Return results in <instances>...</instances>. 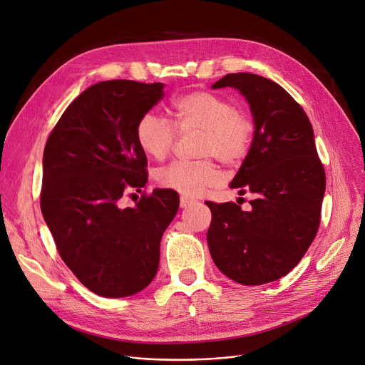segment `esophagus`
Segmentation results:
<instances>
[{"instance_id":"1","label":"esophagus","mask_w":365,"mask_h":365,"mask_svg":"<svg viewBox=\"0 0 365 365\" xmlns=\"http://www.w3.org/2000/svg\"><path fill=\"white\" fill-rule=\"evenodd\" d=\"M195 201L190 200V198H186V197H180V207L182 208H187L189 205H192Z\"/></svg>"}]
</instances>
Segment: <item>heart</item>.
Here are the masks:
<instances>
[{
	"mask_svg": "<svg viewBox=\"0 0 365 365\" xmlns=\"http://www.w3.org/2000/svg\"><path fill=\"white\" fill-rule=\"evenodd\" d=\"M174 124L153 112L145 113L136 127L142 150L153 160H164L180 133L198 131L200 155L215 157L225 165H238L250 150L253 123L222 96L194 91L175 102ZM222 176L212 160L175 161L157 171V182L183 197H198L220 183Z\"/></svg>",
	"mask_w": 365,
	"mask_h": 365,
	"instance_id": "b5f03b06",
	"label": "heart"
}]
</instances>
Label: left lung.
Instances as JSON below:
<instances>
[{
    "instance_id": "1",
    "label": "left lung",
    "mask_w": 365,
    "mask_h": 365,
    "mask_svg": "<svg viewBox=\"0 0 365 365\" xmlns=\"http://www.w3.org/2000/svg\"><path fill=\"white\" fill-rule=\"evenodd\" d=\"M222 87L240 90L253 113V142L231 182L253 200L248 212L207 201V242L227 278L262 285L289 274L308 252L319 226L325 171L308 115L279 84L238 72L212 86Z\"/></svg>"
}]
</instances>
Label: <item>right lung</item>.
Here are the masks:
<instances>
[{"label":"right lung","mask_w":365,"mask_h":365,"mask_svg":"<svg viewBox=\"0 0 365 365\" xmlns=\"http://www.w3.org/2000/svg\"><path fill=\"white\" fill-rule=\"evenodd\" d=\"M163 88L130 80L91 86L66 108L44 148V220L66 266L103 297L133 296L150 284L163 234L179 210L171 189L120 205L148 182L136 127L164 98Z\"/></svg>","instance_id":"add662e5"}]
</instances>
